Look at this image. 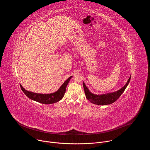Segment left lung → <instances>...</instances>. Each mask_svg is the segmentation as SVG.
<instances>
[{"instance_id": "obj_1", "label": "left lung", "mask_w": 150, "mask_h": 150, "mask_svg": "<svg viewBox=\"0 0 150 150\" xmlns=\"http://www.w3.org/2000/svg\"><path fill=\"white\" fill-rule=\"evenodd\" d=\"M131 79V76L129 77V79H128L127 82L125 84V86L122 87L119 90L105 94H102V95H96L93 93H91L88 89V88L86 87V85H85L84 82H83V87L85 91V94L86 98L90 100L91 103L97 104V105H107L110 104L115 101H116L122 95V94L124 92L125 90L126 89V87L127 86L128 83H129Z\"/></svg>"}]
</instances>
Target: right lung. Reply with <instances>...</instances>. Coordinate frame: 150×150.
<instances>
[{
    "label": "right lung",
    "instance_id": "obj_1",
    "mask_svg": "<svg viewBox=\"0 0 150 150\" xmlns=\"http://www.w3.org/2000/svg\"><path fill=\"white\" fill-rule=\"evenodd\" d=\"M71 77L72 76H70L65 82H64L62 85V86L60 87V88L56 92L52 94H42L35 93L27 91L22 87V85H20V87L21 90H22L24 92V93L30 99L42 104H52L60 101L63 97L66 91L67 86L68 82H69Z\"/></svg>",
    "mask_w": 150,
    "mask_h": 150
}]
</instances>
